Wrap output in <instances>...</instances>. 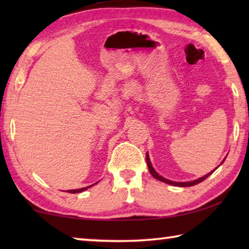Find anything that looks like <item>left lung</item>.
<instances>
[{"mask_svg": "<svg viewBox=\"0 0 249 249\" xmlns=\"http://www.w3.org/2000/svg\"><path fill=\"white\" fill-rule=\"evenodd\" d=\"M225 158H226V157H225ZM225 158L223 159V161L221 162V165H222L223 162H224ZM146 161H147V166H148V169H149V171H150V174H151V176L154 177V178H156V179L159 180V181H161V182H165V183H167V184L175 185V187H192V185H196V184H197V183H200V182H202V181H203V180H205L206 178H208V177H209L210 175H212L213 172L217 169V167H220V166H221V165H218V166L215 168V169L212 170V171H210L209 174H206L205 176L201 177V178H199V179H196V180H193V181H185V182H178V181H171V180H169V179L163 178L162 176H160V175L158 174V172L154 169L153 165H151L148 153L146 154Z\"/></svg>", "mask_w": 249, "mask_h": 249, "instance_id": "left-lung-1", "label": "left lung"}]
</instances>
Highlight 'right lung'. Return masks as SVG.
I'll use <instances>...</instances> for the list:
<instances>
[{"label": "right lung", "instance_id": "obj_1", "mask_svg": "<svg viewBox=\"0 0 249 249\" xmlns=\"http://www.w3.org/2000/svg\"><path fill=\"white\" fill-rule=\"evenodd\" d=\"M96 183H98V182H96ZM94 184H92V185H94ZM92 185H89V187H86V188H81V189H73V190H67V192H68V193H80V192H82V191H86L87 189L91 188Z\"/></svg>", "mask_w": 249, "mask_h": 249}]
</instances>
